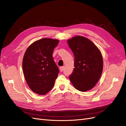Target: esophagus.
Listing matches in <instances>:
<instances>
[{
  "label": "esophagus",
  "instance_id": "esophagus-1",
  "mask_svg": "<svg viewBox=\"0 0 126 126\" xmlns=\"http://www.w3.org/2000/svg\"><path fill=\"white\" fill-rule=\"evenodd\" d=\"M64 67L63 66V67H60L59 68V69H60V71L61 72H62V71H63V70H64Z\"/></svg>",
  "mask_w": 126,
  "mask_h": 126
}]
</instances>
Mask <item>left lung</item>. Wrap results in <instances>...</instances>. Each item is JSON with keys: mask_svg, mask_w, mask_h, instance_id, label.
Returning <instances> with one entry per match:
<instances>
[{"mask_svg": "<svg viewBox=\"0 0 126 126\" xmlns=\"http://www.w3.org/2000/svg\"><path fill=\"white\" fill-rule=\"evenodd\" d=\"M67 42L75 57V68L69 76L70 80L79 91L90 90L99 80L102 72L100 51L92 41L82 36H75Z\"/></svg>", "mask_w": 126, "mask_h": 126, "instance_id": "obj_1", "label": "left lung"}]
</instances>
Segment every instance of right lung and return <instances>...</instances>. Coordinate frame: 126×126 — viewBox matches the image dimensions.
<instances>
[{
    "instance_id": "obj_1",
    "label": "right lung",
    "mask_w": 126,
    "mask_h": 126,
    "mask_svg": "<svg viewBox=\"0 0 126 126\" xmlns=\"http://www.w3.org/2000/svg\"><path fill=\"white\" fill-rule=\"evenodd\" d=\"M59 40L50 38L36 41L27 49L22 60L26 81L31 90L44 95L51 90L58 77L59 69L52 57Z\"/></svg>"
}]
</instances>
